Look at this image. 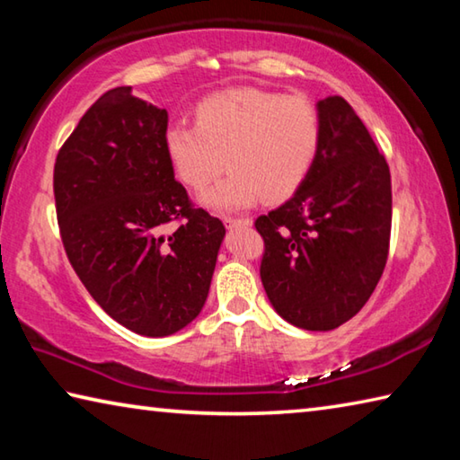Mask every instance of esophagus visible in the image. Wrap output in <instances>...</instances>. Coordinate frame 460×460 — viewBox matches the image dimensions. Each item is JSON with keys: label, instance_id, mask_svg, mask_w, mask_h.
<instances>
[{"label": "esophagus", "instance_id": "1", "mask_svg": "<svg viewBox=\"0 0 460 460\" xmlns=\"http://www.w3.org/2000/svg\"><path fill=\"white\" fill-rule=\"evenodd\" d=\"M223 223L227 225L229 229H233V227H247V225H252V221H249V219H231V217H225Z\"/></svg>", "mask_w": 460, "mask_h": 460}]
</instances>
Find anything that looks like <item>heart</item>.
<instances>
[{"instance_id":"heart-1","label":"heart","mask_w":460,"mask_h":460,"mask_svg":"<svg viewBox=\"0 0 460 460\" xmlns=\"http://www.w3.org/2000/svg\"><path fill=\"white\" fill-rule=\"evenodd\" d=\"M321 134V115L308 97L235 89L200 101L194 126H170L164 144L174 172L194 190L213 182L227 162L229 176L202 192L200 202L215 213H235L260 199H290L314 166Z\"/></svg>"}]
</instances>
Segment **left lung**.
Masks as SVG:
<instances>
[{
	"label": "left lung",
	"mask_w": 460,
	"mask_h": 460,
	"mask_svg": "<svg viewBox=\"0 0 460 460\" xmlns=\"http://www.w3.org/2000/svg\"><path fill=\"white\" fill-rule=\"evenodd\" d=\"M321 147L290 200L258 217L266 243L261 284L276 313L305 331L353 318L384 274L392 178L367 128L345 99L316 103Z\"/></svg>",
	"instance_id": "left-lung-1"
}]
</instances>
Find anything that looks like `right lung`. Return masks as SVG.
<instances>
[{
  "mask_svg": "<svg viewBox=\"0 0 460 460\" xmlns=\"http://www.w3.org/2000/svg\"><path fill=\"white\" fill-rule=\"evenodd\" d=\"M168 111L118 87L83 115L54 164L65 252L105 313L168 337L205 306L225 225L194 208L166 154ZM181 223L166 236L168 222Z\"/></svg>",
  "mask_w": 460,
  "mask_h": 460,
  "instance_id": "1",
  "label": "right lung"
}]
</instances>
